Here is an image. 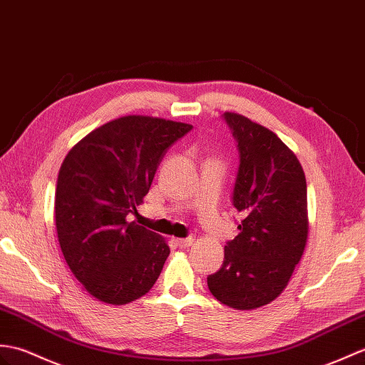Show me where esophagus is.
I'll list each match as a JSON object with an SVG mask.
<instances>
[{
    "mask_svg": "<svg viewBox=\"0 0 365 365\" xmlns=\"http://www.w3.org/2000/svg\"><path fill=\"white\" fill-rule=\"evenodd\" d=\"M175 242H177V245H179L180 249H188L190 245H192L194 240L192 238H179Z\"/></svg>",
    "mask_w": 365,
    "mask_h": 365,
    "instance_id": "obj_1",
    "label": "esophagus"
}]
</instances>
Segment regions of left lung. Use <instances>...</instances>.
Instances as JSON below:
<instances>
[{
    "label": "left lung",
    "instance_id": "left-lung-1",
    "mask_svg": "<svg viewBox=\"0 0 365 365\" xmlns=\"http://www.w3.org/2000/svg\"><path fill=\"white\" fill-rule=\"evenodd\" d=\"M240 152L232 194L242 219L224 262L207 283L235 309H255L286 287L308 238L307 179L294 152L266 127L238 113L222 115Z\"/></svg>",
    "mask_w": 365,
    "mask_h": 365
}]
</instances>
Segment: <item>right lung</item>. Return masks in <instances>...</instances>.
Returning a JSON list of instances; mask_svg holds the SVG:
<instances>
[{"label":"right lung","mask_w":365,"mask_h":365,"mask_svg":"<svg viewBox=\"0 0 365 365\" xmlns=\"http://www.w3.org/2000/svg\"><path fill=\"white\" fill-rule=\"evenodd\" d=\"M192 129L130 115L90 132L68 152L57 177L56 227L66 264L93 297L123 304L149 292L169 245L137 222L168 149Z\"/></svg>","instance_id":"obj_1"}]
</instances>
